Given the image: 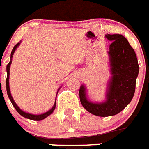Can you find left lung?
I'll use <instances>...</instances> for the list:
<instances>
[{"label":"left lung","instance_id":"left-lung-1","mask_svg":"<svg viewBox=\"0 0 149 149\" xmlns=\"http://www.w3.org/2000/svg\"><path fill=\"white\" fill-rule=\"evenodd\" d=\"M105 37L112 41L108 52L112 77L108 84L107 100L101 104L92 103L87 100L84 85L79 90L82 106L88 112L101 117L117 115L130 103L139 71L136 54L128 40L121 34H107Z\"/></svg>","mask_w":149,"mask_h":149}]
</instances>
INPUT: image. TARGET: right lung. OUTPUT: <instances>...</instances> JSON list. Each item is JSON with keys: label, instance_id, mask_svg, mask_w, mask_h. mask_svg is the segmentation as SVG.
Returning a JSON list of instances; mask_svg holds the SVG:
<instances>
[{"label": "right lung", "instance_id": "1", "mask_svg": "<svg viewBox=\"0 0 149 149\" xmlns=\"http://www.w3.org/2000/svg\"><path fill=\"white\" fill-rule=\"evenodd\" d=\"M20 45V43H17V45H14V48H13L12 52H11V54H10V62L8 63V65H7V79H6V88H7V93H8V97L10 98V102L12 103L13 106L15 108V109L17 110V111L21 115H22L23 117L24 118H27L28 119H31V120H34V121H41V120L44 119L46 117H47L48 115H50L52 114L53 111H54L55 109V106H56V102H55V104L53 106V108L51 109L50 111H47V112L44 113L42 115H31V114H28V113H26L24 111H23L22 110H21L20 108H18V106L17 105L16 103L14 102V99H13L12 96L10 95V88H9V74H10V64H11V60H12V57H13V54H14V52H15V50L16 48L17 47V46Z\"/></svg>", "mask_w": 149, "mask_h": 149}]
</instances>
